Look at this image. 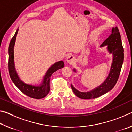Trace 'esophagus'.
<instances>
[{"label": "esophagus", "instance_id": "esophagus-1", "mask_svg": "<svg viewBox=\"0 0 132 132\" xmlns=\"http://www.w3.org/2000/svg\"><path fill=\"white\" fill-rule=\"evenodd\" d=\"M66 61L69 64L73 63L75 62V57L73 55H69L66 58Z\"/></svg>", "mask_w": 132, "mask_h": 132}]
</instances>
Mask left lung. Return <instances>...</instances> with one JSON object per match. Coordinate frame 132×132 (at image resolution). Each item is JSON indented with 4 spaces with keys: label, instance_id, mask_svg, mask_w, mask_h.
Here are the masks:
<instances>
[{
    "label": "left lung",
    "instance_id": "1",
    "mask_svg": "<svg viewBox=\"0 0 132 132\" xmlns=\"http://www.w3.org/2000/svg\"><path fill=\"white\" fill-rule=\"evenodd\" d=\"M107 46L109 53L113 55V61L108 77L102 84L88 92H81L76 89L72 84L71 87L75 94L81 99H94L106 94L113 88L119 78L124 59V50L123 48L120 35L117 27L112 28L111 35L101 45ZM74 71L76 70L74 69Z\"/></svg>",
    "mask_w": 132,
    "mask_h": 132
}]
</instances>
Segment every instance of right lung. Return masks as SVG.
I'll use <instances>...</instances> for the list:
<instances>
[{
  "label": "right lung",
  "instance_id": "obj_1",
  "mask_svg": "<svg viewBox=\"0 0 132 132\" xmlns=\"http://www.w3.org/2000/svg\"><path fill=\"white\" fill-rule=\"evenodd\" d=\"M19 31L17 29L9 46L8 68L10 77L15 86L24 94L35 99H41L48 94L50 91V79L53 73L64 67V62L61 61L56 62L50 67L45 75L42 83L39 86H32L26 84L20 79L15 69L14 62V46L16 36Z\"/></svg>",
  "mask_w": 132,
  "mask_h": 132
}]
</instances>
